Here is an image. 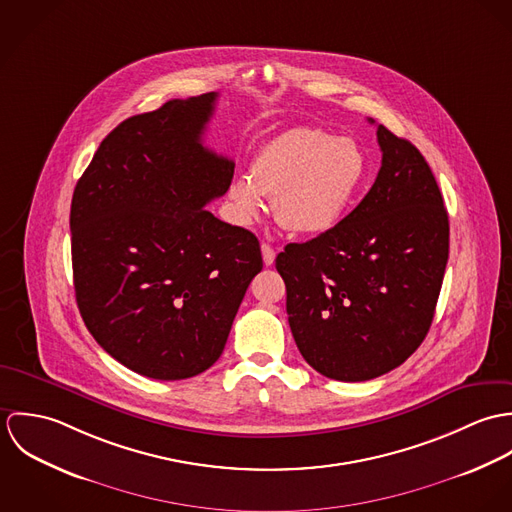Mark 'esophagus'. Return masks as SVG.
<instances>
[{"label": "esophagus", "mask_w": 512, "mask_h": 512, "mask_svg": "<svg viewBox=\"0 0 512 512\" xmlns=\"http://www.w3.org/2000/svg\"><path fill=\"white\" fill-rule=\"evenodd\" d=\"M262 258H264V264L266 266H272L274 260H276V250L270 246V244H262Z\"/></svg>", "instance_id": "obj_1"}]
</instances>
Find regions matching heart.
Masks as SVG:
<instances>
[{"mask_svg": "<svg viewBox=\"0 0 512 512\" xmlns=\"http://www.w3.org/2000/svg\"><path fill=\"white\" fill-rule=\"evenodd\" d=\"M366 153L351 138L317 128H293L262 144L250 161V177L228 185L236 219H258L264 197H274L278 222L297 234H325L337 228L365 183Z\"/></svg>", "mask_w": 512, "mask_h": 512, "instance_id": "b5f03b06", "label": "heart"}]
</instances>
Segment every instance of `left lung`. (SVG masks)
Masks as SVG:
<instances>
[{"label": "left lung", "instance_id": "1", "mask_svg": "<svg viewBox=\"0 0 512 512\" xmlns=\"http://www.w3.org/2000/svg\"><path fill=\"white\" fill-rule=\"evenodd\" d=\"M376 138L382 165L365 199L331 232L276 258L301 357L343 382L386 374L422 345L449 256V220L428 161L382 124Z\"/></svg>", "mask_w": 512, "mask_h": 512}]
</instances>
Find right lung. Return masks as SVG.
<instances>
[{"label":"right lung","mask_w":512,"mask_h":512,"mask_svg":"<svg viewBox=\"0 0 512 512\" xmlns=\"http://www.w3.org/2000/svg\"><path fill=\"white\" fill-rule=\"evenodd\" d=\"M217 92L169 100L114 128L74 187L76 303L118 363L155 380L215 365L252 278L258 238L205 209L234 163L203 146Z\"/></svg>","instance_id":"right-lung-1"}]
</instances>
